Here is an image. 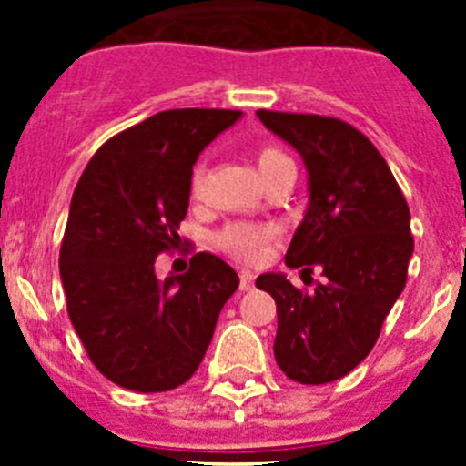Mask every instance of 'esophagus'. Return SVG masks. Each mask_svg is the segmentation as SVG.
I'll return each instance as SVG.
<instances>
[{"label": "esophagus", "instance_id": "34e87169", "mask_svg": "<svg viewBox=\"0 0 466 466\" xmlns=\"http://www.w3.org/2000/svg\"><path fill=\"white\" fill-rule=\"evenodd\" d=\"M254 287V275L249 270H240V289L249 291Z\"/></svg>", "mask_w": 466, "mask_h": 466}]
</instances>
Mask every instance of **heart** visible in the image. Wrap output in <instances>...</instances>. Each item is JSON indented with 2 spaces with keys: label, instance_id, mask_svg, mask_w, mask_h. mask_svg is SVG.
Instances as JSON below:
<instances>
[{
  "label": "heart",
  "instance_id": "obj_1",
  "mask_svg": "<svg viewBox=\"0 0 466 466\" xmlns=\"http://www.w3.org/2000/svg\"><path fill=\"white\" fill-rule=\"evenodd\" d=\"M291 163V158L284 154L278 147H261L257 151V166L261 177L273 175L278 167ZM205 163H198L191 172V193L198 196L203 191L205 184ZM270 236H273V228L270 226H258V224H247V221H236V224H228L226 228L219 230L217 242L224 252H228L230 257L242 258V261H257L261 258L263 249L268 245Z\"/></svg>",
  "mask_w": 466,
  "mask_h": 466
}]
</instances>
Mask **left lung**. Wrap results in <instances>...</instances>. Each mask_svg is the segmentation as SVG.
<instances>
[{
  "label": "left lung",
  "mask_w": 466,
  "mask_h": 466,
  "mask_svg": "<svg viewBox=\"0 0 466 466\" xmlns=\"http://www.w3.org/2000/svg\"><path fill=\"white\" fill-rule=\"evenodd\" d=\"M257 116L308 170L310 200L284 261L308 275L319 266L327 278L312 294L282 273L257 278L278 306L275 361L291 380L324 385L366 360L406 287L410 209L380 151L350 123L268 109Z\"/></svg>",
  "instance_id": "8db88e82"
}]
</instances>
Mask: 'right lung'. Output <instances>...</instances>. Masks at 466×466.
Instances as JSON below:
<instances>
[{
    "label": "right lung",
    "instance_id": "obj_1",
    "mask_svg": "<svg viewBox=\"0 0 466 466\" xmlns=\"http://www.w3.org/2000/svg\"><path fill=\"white\" fill-rule=\"evenodd\" d=\"M242 111L170 109L102 144L74 188L60 247L67 312L95 369L133 392H167L203 361L238 273L198 252L156 278L179 242L200 151Z\"/></svg>",
    "mask_w": 466,
    "mask_h": 466
}]
</instances>
